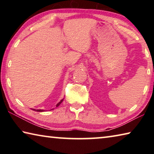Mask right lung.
I'll list each match as a JSON object with an SVG mask.
<instances>
[{
    "label": "right lung",
    "instance_id": "1",
    "mask_svg": "<svg viewBox=\"0 0 154 154\" xmlns=\"http://www.w3.org/2000/svg\"><path fill=\"white\" fill-rule=\"evenodd\" d=\"M63 100H64V98H63V99H62V100H61L60 101V102H59L58 104H57V105H56V106H57V107H58V106L60 105V104L62 103V101H63ZM32 109L33 111H38V112H43V111H45L44 110H43V109Z\"/></svg>",
    "mask_w": 154,
    "mask_h": 154
}]
</instances>
